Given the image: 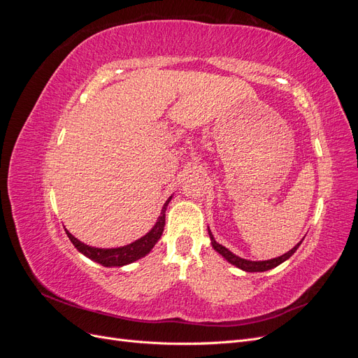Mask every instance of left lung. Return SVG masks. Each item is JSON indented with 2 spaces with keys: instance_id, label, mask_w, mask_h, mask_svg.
Here are the masks:
<instances>
[{
  "instance_id": "obj_1",
  "label": "left lung",
  "mask_w": 358,
  "mask_h": 358,
  "mask_svg": "<svg viewBox=\"0 0 358 358\" xmlns=\"http://www.w3.org/2000/svg\"><path fill=\"white\" fill-rule=\"evenodd\" d=\"M209 237H210L212 246H213V249H215L216 252H220V254L227 259V262L231 263V264L236 266V267H239V268L245 270V272H266V270H270V268H273V267L279 266L280 263H284L285 259H288L292 254H294V252L297 251V248H299L300 243H301V242H299L294 248L291 249V251L285 252L284 255H280V257H278V258L266 259V262H249V259H245V258H241V257L234 255V254H233L231 251H229V249H227L225 246H222V245H220L218 242H216V241L213 239V234H212L210 230H209Z\"/></svg>"
}]
</instances>
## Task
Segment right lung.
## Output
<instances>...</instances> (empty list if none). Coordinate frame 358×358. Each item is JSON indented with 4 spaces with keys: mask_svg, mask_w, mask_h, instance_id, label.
Segmentation results:
<instances>
[{
    "mask_svg": "<svg viewBox=\"0 0 358 358\" xmlns=\"http://www.w3.org/2000/svg\"><path fill=\"white\" fill-rule=\"evenodd\" d=\"M171 197L164 203L162 206V210L159 218L157 221V224L152 227L148 234H145L143 237H140L138 241L121 246V248H112V249H101V248H94L90 245H85L80 241L76 239V237L69 233V239L71 241V243L74 245V248L78 249L79 252H82L85 257L91 258L92 262L100 263L104 267H121V266H127L133 262H137L142 257H145L146 254L150 252V249L155 246V243L159 241V237L164 231V225H166V209L170 203Z\"/></svg>",
    "mask_w": 358,
    "mask_h": 358,
    "instance_id": "add662e5",
    "label": "right lung"
}]
</instances>
